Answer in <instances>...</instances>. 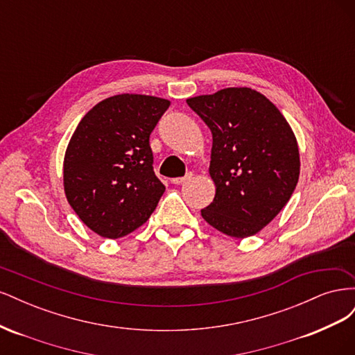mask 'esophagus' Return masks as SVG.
Segmentation results:
<instances>
[{
  "instance_id": "esophagus-1",
  "label": "esophagus",
  "mask_w": 355,
  "mask_h": 355,
  "mask_svg": "<svg viewBox=\"0 0 355 355\" xmlns=\"http://www.w3.org/2000/svg\"><path fill=\"white\" fill-rule=\"evenodd\" d=\"M191 178H192V173H188V175H187V176H184V178H173V179H171V184L180 185V184H184V182L189 180Z\"/></svg>"
}]
</instances>
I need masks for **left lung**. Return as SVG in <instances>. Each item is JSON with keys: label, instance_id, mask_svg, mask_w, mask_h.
I'll return each instance as SVG.
<instances>
[{"label": "left lung", "instance_id": "obj_1", "mask_svg": "<svg viewBox=\"0 0 355 355\" xmlns=\"http://www.w3.org/2000/svg\"><path fill=\"white\" fill-rule=\"evenodd\" d=\"M187 103L213 135L209 173L216 194L201 216L230 237H252L284 209L297 185L300 157L292 127L270 99L249 87Z\"/></svg>", "mask_w": 355, "mask_h": 355}]
</instances>
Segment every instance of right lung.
<instances>
[{"mask_svg":"<svg viewBox=\"0 0 355 355\" xmlns=\"http://www.w3.org/2000/svg\"><path fill=\"white\" fill-rule=\"evenodd\" d=\"M170 102L116 94L94 105L63 158V189L73 211L103 239H121L149 219L166 191L153 168L149 135Z\"/></svg>","mask_w":355,"mask_h":355,"instance_id":"obj_1","label":"right lung"}]
</instances>
